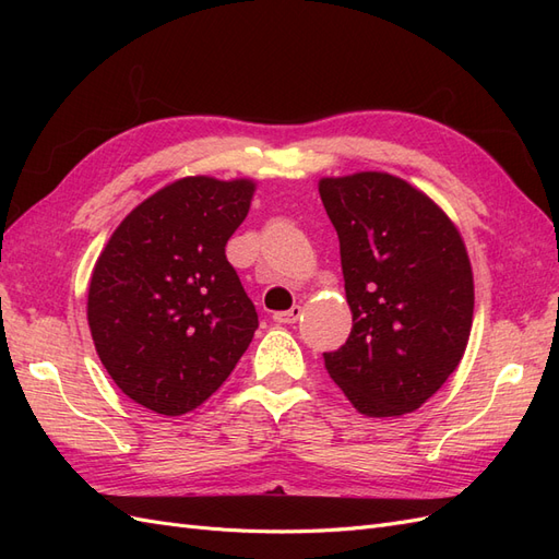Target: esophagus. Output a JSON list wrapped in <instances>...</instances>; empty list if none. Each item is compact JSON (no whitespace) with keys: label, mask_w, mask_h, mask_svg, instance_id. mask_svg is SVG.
Returning <instances> with one entry per match:
<instances>
[{"label":"esophagus","mask_w":559,"mask_h":559,"mask_svg":"<svg viewBox=\"0 0 559 559\" xmlns=\"http://www.w3.org/2000/svg\"><path fill=\"white\" fill-rule=\"evenodd\" d=\"M300 306H294L292 310H282V312H275L273 319L280 321V324H296V321L300 319Z\"/></svg>","instance_id":"1"}]
</instances>
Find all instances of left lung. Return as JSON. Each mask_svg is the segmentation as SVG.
Here are the masks:
<instances>
[{
  "label": "left lung",
  "mask_w": 559,
  "mask_h": 559,
  "mask_svg": "<svg viewBox=\"0 0 559 559\" xmlns=\"http://www.w3.org/2000/svg\"><path fill=\"white\" fill-rule=\"evenodd\" d=\"M341 240L347 343L324 354L331 380L366 417L417 411L460 366L473 324V273L448 214L386 173L324 177Z\"/></svg>",
  "instance_id": "obj_1"
}]
</instances>
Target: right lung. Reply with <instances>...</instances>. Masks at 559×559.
<instances>
[{"label":"right lung","instance_id":"1","mask_svg":"<svg viewBox=\"0 0 559 559\" xmlns=\"http://www.w3.org/2000/svg\"><path fill=\"white\" fill-rule=\"evenodd\" d=\"M257 183L183 177L146 198L99 253L88 286L97 357L158 415L205 403L247 352L259 314L226 259Z\"/></svg>","mask_w":559,"mask_h":559}]
</instances>
